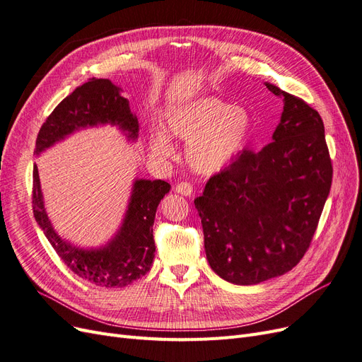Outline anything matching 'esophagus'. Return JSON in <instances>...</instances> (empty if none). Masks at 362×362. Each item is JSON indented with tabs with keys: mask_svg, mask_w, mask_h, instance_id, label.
<instances>
[{
	"mask_svg": "<svg viewBox=\"0 0 362 362\" xmlns=\"http://www.w3.org/2000/svg\"><path fill=\"white\" fill-rule=\"evenodd\" d=\"M174 191H176L177 194L185 195V197H191L192 195V185L188 182H180L174 186Z\"/></svg>",
	"mask_w": 362,
	"mask_h": 362,
	"instance_id": "obj_1",
	"label": "esophagus"
}]
</instances>
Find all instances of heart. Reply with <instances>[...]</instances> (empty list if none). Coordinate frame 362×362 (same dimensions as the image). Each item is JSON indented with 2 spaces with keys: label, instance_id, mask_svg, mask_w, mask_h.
<instances>
[{
  "label": "heart",
  "instance_id": "heart-1",
  "mask_svg": "<svg viewBox=\"0 0 362 362\" xmlns=\"http://www.w3.org/2000/svg\"><path fill=\"white\" fill-rule=\"evenodd\" d=\"M165 129L148 134L150 151L159 159L176 155L173 139L188 141L186 159L194 171L215 174L235 160L247 146L251 117L243 108L218 98H198L173 108L165 115Z\"/></svg>",
  "mask_w": 362,
  "mask_h": 362
}]
</instances>
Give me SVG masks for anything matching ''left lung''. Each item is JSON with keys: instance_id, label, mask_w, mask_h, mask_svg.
<instances>
[{"instance_id": "8db88e82", "label": "left lung", "mask_w": 362, "mask_h": 362, "mask_svg": "<svg viewBox=\"0 0 362 362\" xmlns=\"http://www.w3.org/2000/svg\"><path fill=\"white\" fill-rule=\"evenodd\" d=\"M264 86L284 103L272 143L257 153L243 150L194 200L209 264L238 286L293 269L310 247L332 182L319 112Z\"/></svg>"}]
</instances>
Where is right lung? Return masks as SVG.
Instances as JSON below:
<instances>
[{"instance_id":"add662e5","label":"right lung","mask_w":362,"mask_h":362,"mask_svg":"<svg viewBox=\"0 0 362 362\" xmlns=\"http://www.w3.org/2000/svg\"><path fill=\"white\" fill-rule=\"evenodd\" d=\"M105 124L117 127L127 141H136L138 119L129 108V100L122 96V88L110 79L93 78L58 103L40 127L34 153L40 156L69 135ZM170 189V183L164 180L135 179L123 221L114 236L100 247L84 248L63 239L54 228L46 214L39 170L34 164L33 212L58 257L74 274L100 287H126L144 276L153 263L155 215Z\"/></svg>"}]
</instances>
